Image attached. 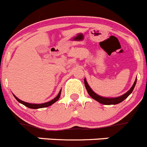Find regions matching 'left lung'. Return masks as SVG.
Here are the masks:
<instances>
[{"mask_svg": "<svg viewBox=\"0 0 147 147\" xmlns=\"http://www.w3.org/2000/svg\"><path fill=\"white\" fill-rule=\"evenodd\" d=\"M84 83H85V86H86V90H87L88 93V94L90 95V96L91 97V98L96 100L97 101H98V102L101 103V104H103V105H117V104H119V103L122 102V101H124V100L125 99V98H127V97L131 93H132L133 90H134V87H135L136 86V79L135 82H134V85H133V86L131 87V88L130 89L127 93L123 94V95L121 96L117 97V98H105V97L100 96L97 95L96 94H95V93L91 90L90 86H89L88 84L87 83V81H86V79H84Z\"/></svg>", "mask_w": 147, "mask_h": 147, "instance_id": "1", "label": "left lung"}]
</instances>
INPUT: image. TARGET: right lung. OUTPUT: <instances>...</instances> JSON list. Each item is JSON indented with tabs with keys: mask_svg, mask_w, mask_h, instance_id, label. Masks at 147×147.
<instances>
[{
	"mask_svg": "<svg viewBox=\"0 0 147 147\" xmlns=\"http://www.w3.org/2000/svg\"><path fill=\"white\" fill-rule=\"evenodd\" d=\"M60 95H61V90L59 91V94L57 95V96L56 97V98H53V100L49 101V102L44 103V104H40V105H35V104H30V103L24 102V101H22V100L19 99V98H18L17 97L15 96H14V97H15V98H16V99L18 101H19V102L21 103V104H22V105H24V106H26V107H27L30 108V109H39V108L47 107L51 106V105H53V103H55L57 101H58V99L59 98V97H60Z\"/></svg>",
	"mask_w": 147,
	"mask_h": 147,
	"instance_id": "obj_1",
	"label": "right lung"
}]
</instances>
